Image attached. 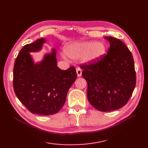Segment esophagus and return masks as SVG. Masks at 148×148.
<instances>
[{"label":"esophagus","instance_id":"obj_1","mask_svg":"<svg viewBox=\"0 0 148 148\" xmlns=\"http://www.w3.org/2000/svg\"><path fill=\"white\" fill-rule=\"evenodd\" d=\"M76 73H77V76L78 77H81V75H82V70L80 67H77L76 68Z\"/></svg>","mask_w":148,"mask_h":148}]
</instances>
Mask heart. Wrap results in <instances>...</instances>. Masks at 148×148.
<instances>
[{"mask_svg":"<svg viewBox=\"0 0 148 148\" xmlns=\"http://www.w3.org/2000/svg\"><path fill=\"white\" fill-rule=\"evenodd\" d=\"M106 52V46L102 42H76L67 45L65 53L72 59H84L87 62L99 60Z\"/></svg>","mask_w":148,"mask_h":148,"instance_id":"obj_1","label":"heart"}]
</instances>
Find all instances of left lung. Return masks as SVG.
<instances>
[{"mask_svg":"<svg viewBox=\"0 0 148 148\" xmlns=\"http://www.w3.org/2000/svg\"><path fill=\"white\" fill-rule=\"evenodd\" d=\"M105 39L110 43L107 54L80 67L88 83L89 103L97 110L108 112L126 104L135 88L136 75L134 59L128 47L114 37Z\"/></svg>","mask_w":148,"mask_h":148,"instance_id":"8db88e82","label":"left lung"}]
</instances>
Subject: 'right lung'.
Wrapping results in <instances>:
<instances>
[{
    "label": "right lung",
    "instance_id": "1",
    "mask_svg": "<svg viewBox=\"0 0 148 148\" xmlns=\"http://www.w3.org/2000/svg\"><path fill=\"white\" fill-rule=\"evenodd\" d=\"M45 42L40 38L22 48L15 60L13 87L17 98L30 112L49 116L62 108L77 73L74 66L66 71L59 69L54 49L42 61L34 64L29 52L39 51Z\"/></svg>",
    "mask_w": 148,
    "mask_h": 148
}]
</instances>
